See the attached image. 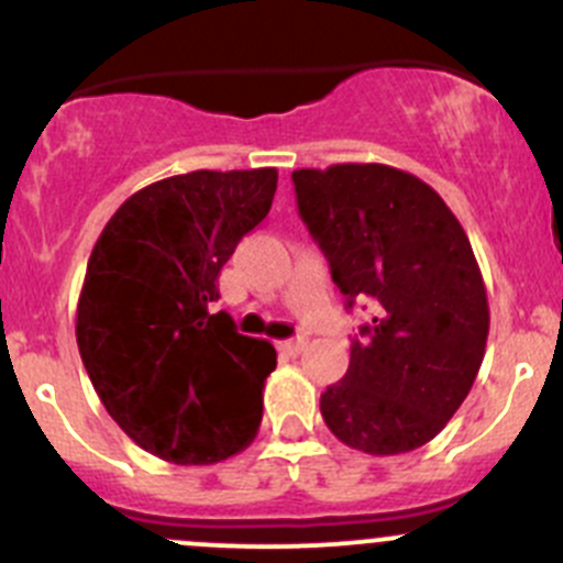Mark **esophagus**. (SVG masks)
Wrapping results in <instances>:
<instances>
[{"label":"esophagus","mask_w":563,"mask_h":563,"mask_svg":"<svg viewBox=\"0 0 563 563\" xmlns=\"http://www.w3.org/2000/svg\"><path fill=\"white\" fill-rule=\"evenodd\" d=\"M305 338H291V341H280L277 343V349H280V352H286V354H299L305 349Z\"/></svg>","instance_id":"esophagus-1"}]
</instances>
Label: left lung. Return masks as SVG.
<instances>
[{"instance_id": "obj_1", "label": "left lung", "mask_w": 563, "mask_h": 563, "mask_svg": "<svg viewBox=\"0 0 563 563\" xmlns=\"http://www.w3.org/2000/svg\"><path fill=\"white\" fill-rule=\"evenodd\" d=\"M291 181L349 308L374 302L346 374L321 393V418L371 456L420 449L467 398L487 346V288L467 233L429 184L396 167L332 165Z\"/></svg>"}]
</instances>
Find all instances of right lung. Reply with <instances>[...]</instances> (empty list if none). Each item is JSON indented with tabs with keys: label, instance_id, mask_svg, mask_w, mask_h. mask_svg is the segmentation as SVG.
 Returning <instances> with one entry per match:
<instances>
[{
	"label": "right lung",
	"instance_id": "1",
	"mask_svg": "<svg viewBox=\"0 0 563 563\" xmlns=\"http://www.w3.org/2000/svg\"><path fill=\"white\" fill-rule=\"evenodd\" d=\"M275 189V167L165 178L131 195L92 247L76 308L81 363L114 423L159 460L214 465L258 434L277 352L211 302Z\"/></svg>",
	"mask_w": 563,
	"mask_h": 563
}]
</instances>
